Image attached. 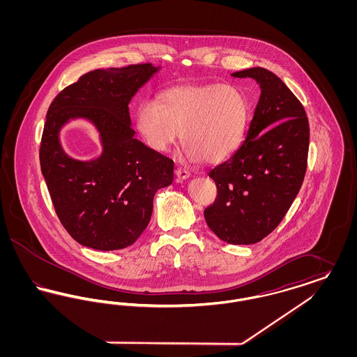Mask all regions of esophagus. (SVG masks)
Segmentation results:
<instances>
[{
    "instance_id": "34e87169",
    "label": "esophagus",
    "mask_w": 357,
    "mask_h": 357,
    "mask_svg": "<svg viewBox=\"0 0 357 357\" xmlns=\"http://www.w3.org/2000/svg\"><path fill=\"white\" fill-rule=\"evenodd\" d=\"M175 175H176V178H178L179 181H185V179H187V178L190 176V171L186 170V169H182V167H178V169L175 170Z\"/></svg>"
}]
</instances>
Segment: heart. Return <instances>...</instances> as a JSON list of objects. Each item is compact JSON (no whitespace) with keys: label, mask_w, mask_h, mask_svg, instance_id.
Wrapping results in <instances>:
<instances>
[{"label":"heart","mask_w":357,"mask_h":357,"mask_svg":"<svg viewBox=\"0 0 357 357\" xmlns=\"http://www.w3.org/2000/svg\"><path fill=\"white\" fill-rule=\"evenodd\" d=\"M249 116L248 98L236 86L182 85L163 92L158 102H140L135 127L155 153H167L182 132L190 159L217 165L239 150Z\"/></svg>","instance_id":"heart-1"}]
</instances>
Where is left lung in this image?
Instances as JSON below:
<instances>
[{
  "label": "left lung",
  "mask_w": 357,
  "mask_h": 357,
  "mask_svg": "<svg viewBox=\"0 0 357 357\" xmlns=\"http://www.w3.org/2000/svg\"><path fill=\"white\" fill-rule=\"evenodd\" d=\"M231 76L255 79L261 96L239 150L208 172L218 194L204 220L222 241L252 245L280 225L301 188L309 121L301 102L271 70L257 67Z\"/></svg>",
  "instance_id": "8db88e82"
}]
</instances>
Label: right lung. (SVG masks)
<instances>
[{
  "mask_svg": "<svg viewBox=\"0 0 357 357\" xmlns=\"http://www.w3.org/2000/svg\"><path fill=\"white\" fill-rule=\"evenodd\" d=\"M158 69L147 63L91 70L50 105L41 172L59 220L83 246L109 252L132 245L150 222L155 192L172 183L174 162L134 137L128 111ZM72 119H86L98 130L99 158L76 161L62 150L58 132Z\"/></svg>",
  "mask_w": 357,
  "mask_h": 357,
  "instance_id": "obj_1",
  "label": "right lung"
}]
</instances>
